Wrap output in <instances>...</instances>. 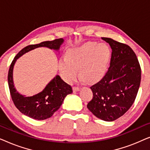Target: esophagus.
<instances>
[{"label":"esophagus","mask_w":150,"mask_h":150,"mask_svg":"<svg viewBox=\"0 0 150 150\" xmlns=\"http://www.w3.org/2000/svg\"><path fill=\"white\" fill-rule=\"evenodd\" d=\"M80 90V87H73V91H78Z\"/></svg>","instance_id":"34e87169"}]
</instances>
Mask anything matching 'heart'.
Returning a JSON list of instances; mask_svg holds the SVG:
<instances>
[{"instance_id": "obj_1", "label": "heart", "mask_w": 150, "mask_h": 150, "mask_svg": "<svg viewBox=\"0 0 150 150\" xmlns=\"http://www.w3.org/2000/svg\"><path fill=\"white\" fill-rule=\"evenodd\" d=\"M110 57V49L107 44L87 42L69 49L67 56L59 59V70L67 83L77 79L79 68L83 79L89 83H95L105 74Z\"/></svg>"}]
</instances>
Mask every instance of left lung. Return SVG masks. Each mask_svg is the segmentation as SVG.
Instances as JSON below:
<instances>
[{"mask_svg": "<svg viewBox=\"0 0 150 150\" xmlns=\"http://www.w3.org/2000/svg\"><path fill=\"white\" fill-rule=\"evenodd\" d=\"M102 39L112 49L110 67L104 76L90 87L93 98L87 106L98 118L112 122L126 113L134 103L141 70L137 55L130 46L110 38Z\"/></svg>", "mask_w": 150, "mask_h": 150, "instance_id": "8db88e82", "label": "left lung"}]
</instances>
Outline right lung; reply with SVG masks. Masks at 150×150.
Wrapping results in <instances>:
<instances>
[{
    "label": "right lung",
    "instance_id": "obj_1",
    "mask_svg": "<svg viewBox=\"0 0 150 150\" xmlns=\"http://www.w3.org/2000/svg\"><path fill=\"white\" fill-rule=\"evenodd\" d=\"M62 38L52 41H46L38 44H33L22 49L14 57L10 65L8 73V84L16 107L22 113L30 118L38 120H44L52 117L54 112L60 108L67 95L72 93L71 87L57 75L40 93L33 96L26 97L18 93L14 87L13 81V69L17 59L25 53L40 47H47L50 49L59 50L63 44Z\"/></svg>",
    "mask_w": 150,
    "mask_h": 150
}]
</instances>
